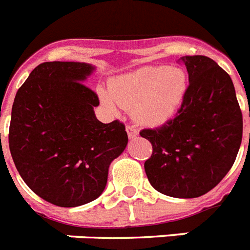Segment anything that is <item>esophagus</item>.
Here are the masks:
<instances>
[{
	"mask_svg": "<svg viewBox=\"0 0 250 250\" xmlns=\"http://www.w3.org/2000/svg\"><path fill=\"white\" fill-rule=\"evenodd\" d=\"M126 131H127V137L130 138V139H134V138L138 135V130L135 129V126H133V125H126Z\"/></svg>",
	"mask_w": 250,
	"mask_h": 250,
	"instance_id": "esophagus-1",
	"label": "esophagus"
}]
</instances>
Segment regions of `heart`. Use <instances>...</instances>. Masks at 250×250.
Segmentation results:
<instances>
[{
    "label": "heart",
    "instance_id": "b5f03b06",
    "mask_svg": "<svg viewBox=\"0 0 250 250\" xmlns=\"http://www.w3.org/2000/svg\"><path fill=\"white\" fill-rule=\"evenodd\" d=\"M187 87L188 79L183 69L147 65L113 80L109 93L121 108L133 109L134 117L142 124L161 125L178 111ZM112 98L102 94L104 104L115 109Z\"/></svg>",
    "mask_w": 250,
    "mask_h": 250
}]
</instances>
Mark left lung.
Instances as JSON below:
<instances>
[{
  "label": "left lung",
  "mask_w": 250,
  "mask_h": 250,
  "mask_svg": "<svg viewBox=\"0 0 250 250\" xmlns=\"http://www.w3.org/2000/svg\"><path fill=\"white\" fill-rule=\"evenodd\" d=\"M179 61L189 85L175 117L141 137L152 145L146 160L149 183L171 197L205 195L225 178L243 138V115L232 80L213 59L187 55Z\"/></svg>",
  "instance_id": "obj_1"
}]
</instances>
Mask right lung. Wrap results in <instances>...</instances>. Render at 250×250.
I'll return each instance as SVG.
<instances>
[{"mask_svg":"<svg viewBox=\"0 0 250 250\" xmlns=\"http://www.w3.org/2000/svg\"><path fill=\"white\" fill-rule=\"evenodd\" d=\"M87 63L45 62L14 99L9 147L29 188L50 204L73 208L101 196L109 164L127 145L125 125L95 117L99 98L83 81Z\"/></svg>","mask_w":250,"mask_h":250,"instance_id":"1","label":"right lung"}]
</instances>
